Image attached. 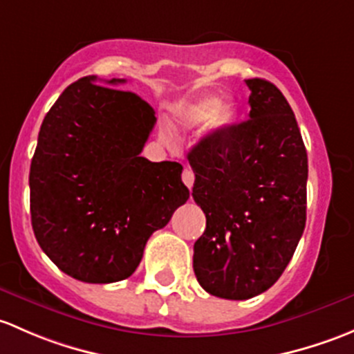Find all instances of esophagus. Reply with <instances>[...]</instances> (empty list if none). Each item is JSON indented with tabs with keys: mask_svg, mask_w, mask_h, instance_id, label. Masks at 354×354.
I'll return each mask as SVG.
<instances>
[{
	"mask_svg": "<svg viewBox=\"0 0 354 354\" xmlns=\"http://www.w3.org/2000/svg\"><path fill=\"white\" fill-rule=\"evenodd\" d=\"M182 180H184L185 187L191 189L192 184H194V172H192L191 169H184V172H182Z\"/></svg>",
	"mask_w": 354,
	"mask_h": 354,
	"instance_id": "1",
	"label": "esophagus"
}]
</instances>
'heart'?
<instances>
[{
    "label": "heart",
    "mask_w": 354,
    "mask_h": 354,
    "mask_svg": "<svg viewBox=\"0 0 354 354\" xmlns=\"http://www.w3.org/2000/svg\"><path fill=\"white\" fill-rule=\"evenodd\" d=\"M236 119V105L232 100H221L216 95H206L180 105L176 111V127L180 131H194L204 124V134L225 133Z\"/></svg>",
    "instance_id": "1"
}]
</instances>
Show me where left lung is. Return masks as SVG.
<instances>
[{
    "label": "left lung",
    "instance_id": "1",
    "mask_svg": "<svg viewBox=\"0 0 354 354\" xmlns=\"http://www.w3.org/2000/svg\"><path fill=\"white\" fill-rule=\"evenodd\" d=\"M245 83L249 121L203 138L187 155L192 198L206 214L192 268L207 293L227 300L274 285L307 220V150L293 111L268 80Z\"/></svg>",
    "mask_w": 354,
    "mask_h": 354
}]
</instances>
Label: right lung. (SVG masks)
Listing matches in <instances>:
<instances>
[{"instance_id":"obj_1","label":"right lung","mask_w":354,"mask_h":354,"mask_svg":"<svg viewBox=\"0 0 354 354\" xmlns=\"http://www.w3.org/2000/svg\"><path fill=\"white\" fill-rule=\"evenodd\" d=\"M71 83L44 118L30 163L32 228L46 256L85 283L121 281L153 232L189 199L177 162L140 156L156 118L133 92Z\"/></svg>"}]
</instances>
